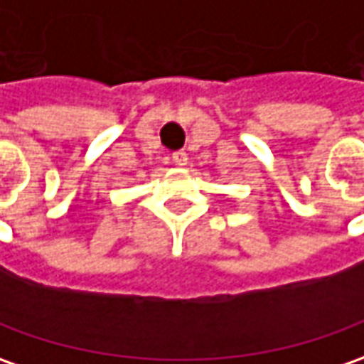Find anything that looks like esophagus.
Masks as SVG:
<instances>
[{
  "label": "esophagus",
  "mask_w": 364,
  "mask_h": 364,
  "mask_svg": "<svg viewBox=\"0 0 364 364\" xmlns=\"http://www.w3.org/2000/svg\"><path fill=\"white\" fill-rule=\"evenodd\" d=\"M173 163L179 165V167L187 165V153H185V151H175V153H173Z\"/></svg>",
  "instance_id": "1"
}]
</instances>
